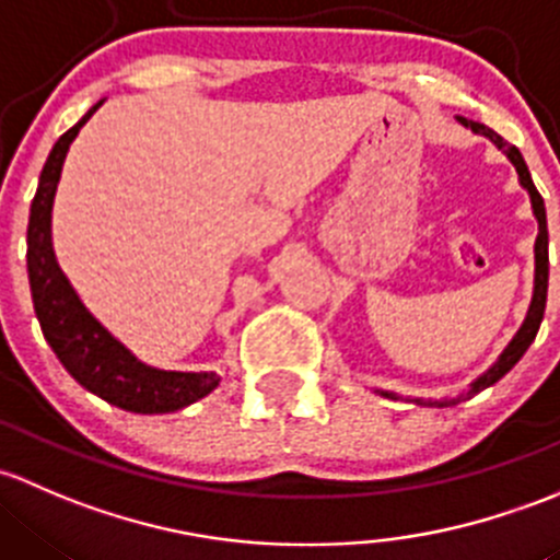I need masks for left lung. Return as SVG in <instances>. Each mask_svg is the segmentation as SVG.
<instances>
[{
  "label": "left lung",
  "instance_id": "8db88e82",
  "mask_svg": "<svg viewBox=\"0 0 560 560\" xmlns=\"http://www.w3.org/2000/svg\"><path fill=\"white\" fill-rule=\"evenodd\" d=\"M460 124L469 126L471 131H477V135H486L488 140L495 142V145L501 148L506 155H510V161L515 164L517 170V177H521V186L526 188L528 194H532V207H534V215H537L539 221V237H537V245H534V253H537V278H534V299H532V307H528V315H526V323L521 326V331L515 334V339H512L510 345H506V350L501 353V359L495 361V364L488 369L482 377H477V383L471 385V390L466 396H475L480 394V390H486L488 385L499 383L501 377H504L506 372H510L512 366L517 364V361L523 359V353L528 350V345L534 342V337H537L539 326H541V318H545V304H547V278H550V267H547V215H545V199H541L537 186H534L532 180V172H528L526 161H523L521 151H517L515 145H510V142L504 140V137L495 135L493 129H488L486 124H477V120H466V118H458ZM388 396V394H385ZM442 407L447 405V401H440Z\"/></svg>",
  "mask_w": 560,
  "mask_h": 560
}]
</instances>
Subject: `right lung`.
I'll list each match as a JSON object with an SVG mask.
<instances>
[{
    "label": "right lung",
    "mask_w": 560,
    "mask_h": 560,
    "mask_svg": "<svg viewBox=\"0 0 560 560\" xmlns=\"http://www.w3.org/2000/svg\"><path fill=\"white\" fill-rule=\"evenodd\" d=\"M102 107L94 105L72 129L59 137L39 175L32 212H28L26 232V267L32 285L34 313L45 339L59 355L65 369L83 385L85 390L105 399L126 412L161 415L175 412L194 401L205 399L218 388L221 377L215 372H164L140 364L113 334L102 326L78 293L72 291L65 272L59 269L50 242V210H54L56 186H59L61 166L67 151L78 137L80 126Z\"/></svg>",
    "instance_id": "add662e5"
}]
</instances>
